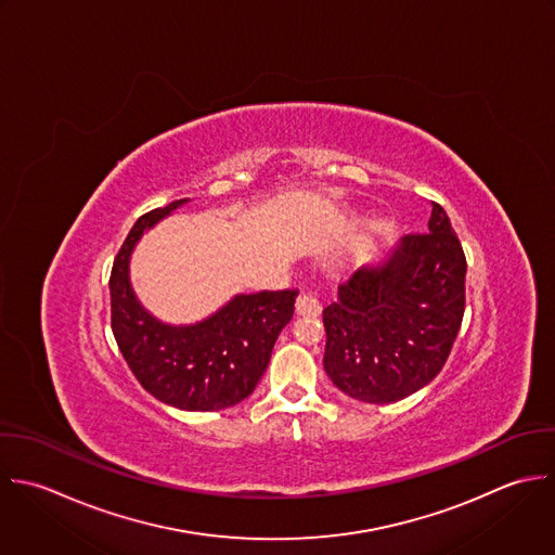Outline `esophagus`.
Returning <instances> with one entry per match:
<instances>
[{
  "label": "esophagus",
  "instance_id": "obj_1",
  "mask_svg": "<svg viewBox=\"0 0 555 555\" xmlns=\"http://www.w3.org/2000/svg\"><path fill=\"white\" fill-rule=\"evenodd\" d=\"M296 311H298L300 315L313 318V315H318V313L322 311V302H320L311 292H302V294L298 296V300H296Z\"/></svg>",
  "mask_w": 555,
  "mask_h": 555
}]
</instances>
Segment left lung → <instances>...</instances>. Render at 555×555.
Listing matches in <instances>:
<instances>
[{
  "mask_svg": "<svg viewBox=\"0 0 555 555\" xmlns=\"http://www.w3.org/2000/svg\"><path fill=\"white\" fill-rule=\"evenodd\" d=\"M467 259L446 209L378 268H361L324 307V370L350 398L398 402L446 365L465 313Z\"/></svg>",
  "mask_w": 555,
  "mask_h": 555,
  "instance_id": "obj_1",
  "label": "left lung"
}]
</instances>
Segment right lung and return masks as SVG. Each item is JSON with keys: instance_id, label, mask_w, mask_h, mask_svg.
Here are the masks:
<instances>
[{"instance_id": "right-lung-1", "label": "right lung", "mask_w": 555, "mask_h": 555, "mask_svg": "<svg viewBox=\"0 0 555 555\" xmlns=\"http://www.w3.org/2000/svg\"><path fill=\"white\" fill-rule=\"evenodd\" d=\"M183 201L146 211L131 227L109 274V320L122 359L153 398L205 413L233 406L253 393L279 333L294 315L298 289L235 296L194 326H168L149 315L129 285V255L144 229Z\"/></svg>"}]
</instances>
